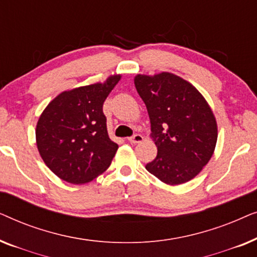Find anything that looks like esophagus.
I'll list each match as a JSON object with an SVG mask.
<instances>
[{
  "mask_svg": "<svg viewBox=\"0 0 257 257\" xmlns=\"http://www.w3.org/2000/svg\"><path fill=\"white\" fill-rule=\"evenodd\" d=\"M143 139H144V138H143L142 135H135V136L130 137L128 142L132 143V144H139V143L143 142Z\"/></svg>",
  "mask_w": 257,
  "mask_h": 257,
  "instance_id": "esophagus-1",
  "label": "esophagus"
}]
</instances>
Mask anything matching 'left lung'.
Wrapping results in <instances>:
<instances>
[{
    "mask_svg": "<svg viewBox=\"0 0 257 257\" xmlns=\"http://www.w3.org/2000/svg\"><path fill=\"white\" fill-rule=\"evenodd\" d=\"M135 85L147 107L150 136L158 149L146 170L171 186L192 180L216 146L217 124L209 104L195 86L171 72L139 73Z\"/></svg>",
    "mask_w": 257,
    "mask_h": 257,
    "instance_id": "8db88e82",
    "label": "left lung"
}]
</instances>
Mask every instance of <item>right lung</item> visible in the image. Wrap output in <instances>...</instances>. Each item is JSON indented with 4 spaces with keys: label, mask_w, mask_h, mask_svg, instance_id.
Returning a JSON list of instances; mask_svg holds the SVG:
<instances>
[{
    "label": "right lung",
    "mask_w": 257,
    "mask_h": 257,
    "mask_svg": "<svg viewBox=\"0 0 257 257\" xmlns=\"http://www.w3.org/2000/svg\"><path fill=\"white\" fill-rule=\"evenodd\" d=\"M120 78L111 75L104 83L63 91L38 118V152L62 180L87 184L111 165L118 145L108 137L103 104Z\"/></svg>",
    "instance_id": "obj_1"
}]
</instances>
